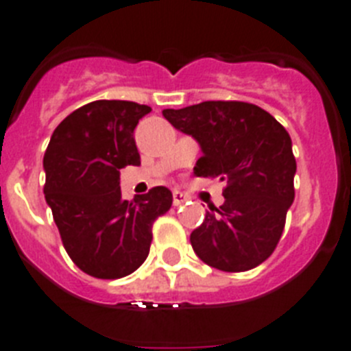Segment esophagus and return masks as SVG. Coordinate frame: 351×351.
<instances>
[{"label":"esophagus","instance_id":"esophagus-1","mask_svg":"<svg viewBox=\"0 0 351 351\" xmlns=\"http://www.w3.org/2000/svg\"><path fill=\"white\" fill-rule=\"evenodd\" d=\"M185 201H187V196H185L184 193H180V191H175V193H173V205L180 206L184 205Z\"/></svg>","mask_w":351,"mask_h":351}]
</instances>
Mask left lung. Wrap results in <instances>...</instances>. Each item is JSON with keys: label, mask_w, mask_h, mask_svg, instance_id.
I'll list each match as a JSON object with an SVG mask.
<instances>
[{"label": "left lung", "mask_w": 351, "mask_h": 351, "mask_svg": "<svg viewBox=\"0 0 351 351\" xmlns=\"http://www.w3.org/2000/svg\"><path fill=\"white\" fill-rule=\"evenodd\" d=\"M164 118L201 146L194 173L228 182L224 203L212 206L191 233L201 261L224 272H245L272 254L295 199L291 138L254 104L208 100L164 109Z\"/></svg>", "instance_id": "obj_1"}]
</instances>
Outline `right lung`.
<instances>
[{"label":"right lung","mask_w":351,"mask_h":351,"mask_svg":"<svg viewBox=\"0 0 351 351\" xmlns=\"http://www.w3.org/2000/svg\"><path fill=\"white\" fill-rule=\"evenodd\" d=\"M150 111L129 100H95L70 112L45 150L44 194L63 247L97 279L138 270L150 252L154 221L171 208L166 187L121 197L120 169L141 164L134 129Z\"/></svg>","instance_id":"right-lung-1"}]
</instances>
